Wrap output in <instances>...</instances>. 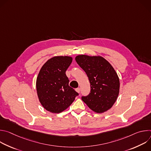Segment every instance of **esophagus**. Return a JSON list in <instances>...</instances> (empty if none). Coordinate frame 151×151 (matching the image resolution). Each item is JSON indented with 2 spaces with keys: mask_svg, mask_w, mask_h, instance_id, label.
I'll use <instances>...</instances> for the list:
<instances>
[{
  "mask_svg": "<svg viewBox=\"0 0 151 151\" xmlns=\"http://www.w3.org/2000/svg\"><path fill=\"white\" fill-rule=\"evenodd\" d=\"M76 91L77 92V93H80V91H81V89L79 88H76Z\"/></svg>",
  "mask_w": 151,
  "mask_h": 151,
  "instance_id": "1",
  "label": "esophagus"
}]
</instances>
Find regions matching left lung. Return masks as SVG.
Returning <instances> with one entry per match:
<instances>
[{"label":"left lung","instance_id":"1","mask_svg":"<svg viewBox=\"0 0 151 151\" xmlns=\"http://www.w3.org/2000/svg\"><path fill=\"white\" fill-rule=\"evenodd\" d=\"M90 83V93L82 96V101L96 113L111 109L119 92V79L111 64L101 56L79 55L75 57Z\"/></svg>","mask_w":151,"mask_h":151}]
</instances>
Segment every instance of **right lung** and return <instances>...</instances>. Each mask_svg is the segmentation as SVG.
<instances>
[{"label":"right lung","mask_w":151,"mask_h":151,"mask_svg":"<svg viewBox=\"0 0 151 151\" xmlns=\"http://www.w3.org/2000/svg\"><path fill=\"white\" fill-rule=\"evenodd\" d=\"M72 62L71 57H54L39 71L36 79L37 96L42 106L50 112L58 114L66 110L78 96L69 85L66 75Z\"/></svg>","instance_id":"obj_1"}]
</instances>
